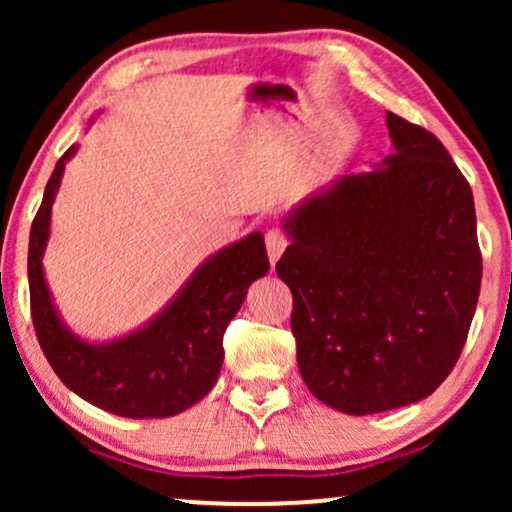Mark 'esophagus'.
<instances>
[{
    "mask_svg": "<svg viewBox=\"0 0 512 512\" xmlns=\"http://www.w3.org/2000/svg\"><path fill=\"white\" fill-rule=\"evenodd\" d=\"M265 247H268V256L272 263H277V258L284 254V249L289 247V237H286L284 230L279 228H270L265 233Z\"/></svg>",
    "mask_w": 512,
    "mask_h": 512,
    "instance_id": "esophagus-1",
    "label": "esophagus"
}]
</instances>
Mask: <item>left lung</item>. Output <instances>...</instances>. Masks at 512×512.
Segmentation results:
<instances>
[{
  "instance_id": "1",
  "label": "left lung",
  "mask_w": 512,
  "mask_h": 512,
  "mask_svg": "<svg viewBox=\"0 0 512 512\" xmlns=\"http://www.w3.org/2000/svg\"><path fill=\"white\" fill-rule=\"evenodd\" d=\"M387 128L394 153L293 212L275 265L303 382L347 415L431 396L459 361L482 282L466 177L422 125L387 111Z\"/></svg>"
}]
</instances>
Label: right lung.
I'll use <instances>...</instances> for the list:
<instances>
[{"mask_svg":"<svg viewBox=\"0 0 512 512\" xmlns=\"http://www.w3.org/2000/svg\"><path fill=\"white\" fill-rule=\"evenodd\" d=\"M74 151L69 146L55 165L30 230L27 277L34 333L55 375L83 401L132 419L177 415L205 398L219 380L223 333L249 284L270 270L263 235L251 233L209 258L142 331L104 347L88 345L62 326L41 270L53 195Z\"/></svg>","mask_w":512,"mask_h":512,"instance_id":"right-lung-1","label":"right lung"}]
</instances>
